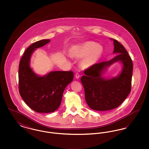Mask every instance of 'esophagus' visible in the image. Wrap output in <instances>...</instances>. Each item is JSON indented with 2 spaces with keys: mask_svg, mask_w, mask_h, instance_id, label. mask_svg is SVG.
Masks as SVG:
<instances>
[{
  "mask_svg": "<svg viewBox=\"0 0 149 149\" xmlns=\"http://www.w3.org/2000/svg\"><path fill=\"white\" fill-rule=\"evenodd\" d=\"M80 77V75H79V74L78 73V72H77L76 74H75V78H77V79H79Z\"/></svg>",
  "mask_w": 149,
  "mask_h": 149,
  "instance_id": "1",
  "label": "esophagus"
}]
</instances>
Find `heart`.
Returning a JSON list of instances; mask_svg holds the SVG:
<instances>
[{"label":"heart","instance_id":"obj_1","mask_svg":"<svg viewBox=\"0 0 149 149\" xmlns=\"http://www.w3.org/2000/svg\"><path fill=\"white\" fill-rule=\"evenodd\" d=\"M103 52L102 46L94 42H86L75 46L71 50V55L77 58L84 57L81 66L84 69L91 68L97 63Z\"/></svg>","mask_w":149,"mask_h":149}]
</instances>
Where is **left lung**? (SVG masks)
<instances>
[{"mask_svg":"<svg viewBox=\"0 0 149 149\" xmlns=\"http://www.w3.org/2000/svg\"><path fill=\"white\" fill-rule=\"evenodd\" d=\"M113 41L112 59L94 64L84 71L81 82L85 91L86 103L93 110L105 111L119 106L126 99L131 89L133 64L124 46L116 40ZM123 65V70L115 78L105 79L102 77L106 68L116 62Z\"/></svg>","mask_w":149,"mask_h":149,"instance_id":"left-lung-1","label":"left lung"}]
</instances>
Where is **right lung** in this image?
Masks as SVG:
<instances>
[{"label": "right lung", "instance_id": "right-lung-1", "mask_svg": "<svg viewBox=\"0 0 149 149\" xmlns=\"http://www.w3.org/2000/svg\"><path fill=\"white\" fill-rule=\"evenodd\" d=\"M42 40L31 45L22 57L18 71L19 92L26 104L38 113H51L59 107L64 89L73 80L72 71H51L40 77L30 67L33 51L50 42Z\"/></svg>", "mask_w": 149, "mask_h": 149}]
</instances>
